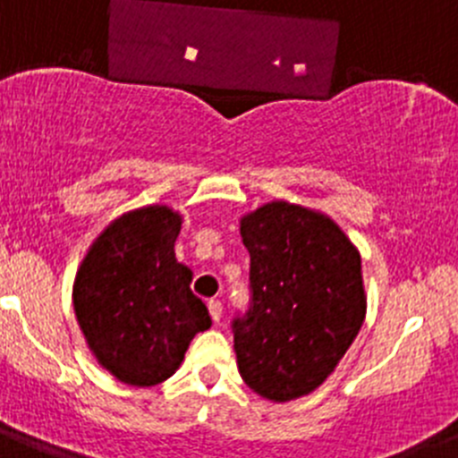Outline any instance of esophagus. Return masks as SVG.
Here are the masks:
<instances>
[{
  "mask_svg": "<svg viewBox=\"0 0 458 458\" xmlns=\"http://www.w3.org/2000/svg\"><path fill=\"white\" fill-rule=\"evenodd\" d=\"M208 311H210V318L217 323L222 318V302L220 301H208Z\"/></svg>",
  "mask_w": 458,
  "mask_h": 458,
  "instance_id": "esophagus-1",
  "label": "esophagus"
}]
</instances>
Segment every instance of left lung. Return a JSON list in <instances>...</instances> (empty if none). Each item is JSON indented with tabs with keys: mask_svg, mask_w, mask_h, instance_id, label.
<instances>
[{
	"mask_svg": "<svg viewBox=\"0 0 458 458\" xmlns=\"http://www.w3.org/2000/svg\"><path fill=\"white\" fill-rule=\"evenodd\" d=\"M252 302L233 318L242 380L270 402L317 390L358 337L367 311L362 261L318 210L270 201L241 217Z\"/></svg>",
	"mask_w": 458,
	"mask_h": 458,
	"instance_id": "left-lung-1",
	"label": "left lung"
}]
</instances>
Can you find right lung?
Returning a JSON list of instances; mask_svg holds the SVG:
<instances>
[{"instance_id": "1", "label": "right lung", "mask_w": 458, "mask_h": 458, "mask_svg": "<svg viewBox=\"0 0 458 458\" xmlns=\"http://www.w3.org/2000/svg\"><path fill=\"white\" fill-rule=\"evenodd\" d=\"M181 222L169 206L123 213L93 241L75 277L72 305L89 351L128 386L167 380L194 335L210 327L190 291L192 270L174 254Z\"/></svg>"}]
</instances>
